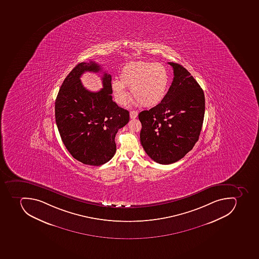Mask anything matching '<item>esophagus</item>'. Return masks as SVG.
I'll list each match as a JSON object with an SVG mask.
<instances>
[{
  "instance_id": "esophagus-1",
  "label": "esophagus",
  "mask_w": 259,
  "mask_h": 259,
  "mask_svg": "<svg viewBox=\"0 0 259 259\" xmlns=\"http://www.w3.org/2000/svg\"><path fill=\"white\" fill-rule=\"evenodd\" d=\"M137 116H138V112L137 110H132L130 112V118H136Z\"/></svg>"
}]
</instances>
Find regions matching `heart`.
<instances>
[{"label":"heart","instance_id":"obj_1","mask_svg":"<svg viewBox=\"0 0 259 259\" xmlns=\"http://www.w3.org/2000/svg\"><path fill=\"white\" fill-rule=\"evenodd\" d=\"M119 79L111 82V89L116 102L126 106L131 89L136 102L145 107H153L161 103L170 88V75L166 66L149 62H132L122 67Z\"/></svg>","mask_w":259,"mask_h":259}]
</instances>
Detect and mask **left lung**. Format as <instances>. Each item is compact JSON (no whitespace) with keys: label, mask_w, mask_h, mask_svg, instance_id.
I'll return each instance as SVG.
<instances>
[{"label":"left lung","mask_w":259,"mask_h":259,"mask_svg":"<svg viewBox=\"0 0 259 259\" xmlns=\"http://www.w3.org/2000/svg\"><path fill=\"white\" fill-rule=\"evenodd\" d=\"M165 99L139 114L141 142L157 163H174L192 150L198 141L205 114V95L190 73L178 63Z\"/></svg>","instance_id":"8db88e82"}]
</instances>
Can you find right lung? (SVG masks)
<instances>
[{
	"instance_id": "1",
	"label": "right lung",
	"mask_w": 259,
	"mask_h": 259,
	"mask_svg": "<svg viewBox=\"0 0 259 259\" xmlns=\"http://www.w3.org/2000/svg\"><path fill=\"white\" fill-rule=\"evenodd\" d=\"M98 73L102 67L93 61L73 68L61 86L55 101V119L62 142L75 159L90 166H101L116 152L114 138L129 122V112L112 100L111 75L103 72V89L90 92L81 75Z\"/></svg>"
}]
</instances>
